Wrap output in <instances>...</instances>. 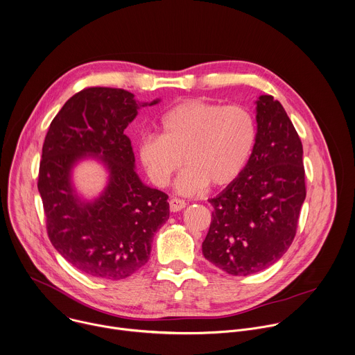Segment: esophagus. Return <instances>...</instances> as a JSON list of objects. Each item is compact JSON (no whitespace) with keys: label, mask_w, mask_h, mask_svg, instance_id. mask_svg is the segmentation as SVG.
I'll return each instance as SVG.
<instances>
[{"label":"esophagus","mask_w":355,"mask_h":355,"mask_svg":"<svg viewBox=\"0 0 355 355\" xmlns=\"http://www.w3.org/2000/svg\"><path fill=\"white\" fill-rule=\"evenodd\" d=\"M185 206H187V202L182 200V199L173 198V199L170 200V210H171V211H180V210H182Z\"/></svg>","instance_id":"esophagus-1"}]
</instances>
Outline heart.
Returning a JSON list of instances; mask_svg holds the SVG:
<instances>
[{"label": "heart", "mask_w": 355, "mask_h": 355, "mask_svg": "<svg viewBox=\"0 0 355 355\" xmlns=\"http://www.w3.org/2000/svg\"><path fill=\"white\" fill-rule=\"evenodd\" d=\"M160 135H146L139 157L150 181L168 184L180 167L181 193H196L209 184L223 187L245 167L257 137L251 112L241 105H220L187 100L168 110L159 121Z\"/></svg>", "instance_id": "obj_1"}]
</instances>
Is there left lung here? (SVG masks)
<instances>
[{
	"mask_svg": "<svg viewBox=\"0 0 355 355\" xmlns=\"http://www.w3.org/2000/svg\"><path fill=\"white\" fill-rule=\"evenodd\" d=\"M258 132L245 168L213 206L203 257L232 276H248L277 262L290 248L304 203L301 139L280 101H257Z\"/></svg>",
	"mask_w": 355,
	"mask_h": 355,
	"instance_id": "obj_1",
	"label": "left lung"
}]
</instances>
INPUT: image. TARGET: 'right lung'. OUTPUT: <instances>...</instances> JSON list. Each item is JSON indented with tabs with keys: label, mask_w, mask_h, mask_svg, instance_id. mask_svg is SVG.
Returning a JSON list of instances; mask_svg holds the SVG:
<instances>
[{
	"label": "right lung",
	"mask_w": 355,
	"mask_h": 355,
	"mask_svg": "<svg viewBox=\"0 0 355 355\" xmlns=\"http://www.w3.org/2000/svg\"><path fill=\"white\" fill-rule=\"evenodd\" d=\"M138 108L124 89L86 87L62 105L43 144L37 188L47 235L68 263L96 279L115 282L138 272L170 216L168 195L142 184L134 170L124 131ZM86 154L98 155L110 171L107 189L93 204L80 202L69 182L71 164Z\"/></svg>",
	"instance_id": "add662e5"
}]
</instances>
